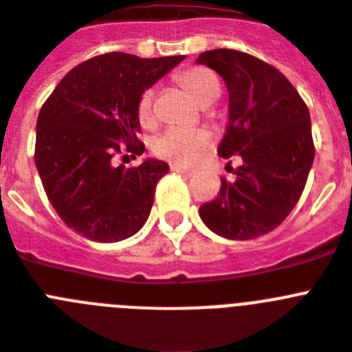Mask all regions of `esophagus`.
I'll return each mask as SVG.
<instances>
[{
	"mask_svg": "<svg viewBox=\"0 0 352 352\" xmlns=\"http://www.w3.org/2000/svg\"><path fill=\"white\" fill-rule=\"evenodd\" d=\"M171 171H175V173H181V175H186V177L193 175V171L186 170V168H182V166H177V164H173V166H171Z\"/></svg>",
	"mask_w": 352,
	"mask_h": 352,
	"instance_id": "1",
	"label": "esophagus"
}]
</instances>
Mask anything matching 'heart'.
<instances>
[{"label": "heart", "instance_id": "1", "mask_svg": "<svg viewBox=\"0 0 352 352\" xmlns=\"http://www.w3.org/2000/svg\"><path fill=\"white\" fill-rule=\"evenodd\" d=\"M179 82L202 105L214 102L220 94V84L211 71L191 67L179 76ZM138 118L144 126L153 123V91H144L138 102ZM209 141V134L200 129H168L153 140L152 150L161 159L175 164H190L199 150Z\"/></svg>", "mask_w": 352, "mask_h": 352}]
</instances>
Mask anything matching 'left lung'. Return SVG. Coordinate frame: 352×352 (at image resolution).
Instances as JSON below:
<instances>
[{"mask_svg": "<svg viewBox=\"0 0 352 352\" xmlns=\"http://www.w3.org/2000/svg\"><path fill=\"white\" fill-rule=\"evenodd\" d=\"M197 62L226 82L229 125L218 153L240 159L234 182L221 179L199 214L218 236L252 240L281 226L302 195L315 159L309 111L281 71L249 53L211 50Z\"/></svg>", "mask_w": 352, "mask_h": 352, "instance_id": "1", "label": "left lung"}]
</instances>
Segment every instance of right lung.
<instances>
[{
  "label": "right lung",
  "mask_w": 352,
  "mask_h": 352,
  "mask_svg": "<svg viewBox=\"0 0 352 352\" xmlns=\"http://www.w3.org/2000/svg\"><path fill=\"white\" fill-rule=\"evenodd\" d=\"M181 60L184 55H98L73 67L44 102L35 166L53 209L87 240L121 241L148 220L155 186L170 166L157 159L114 166L112 159L121 152L132 157L144 152L138 140V102Z\"/></svg>",
  "instance_id": "1"
}]
</instances>
